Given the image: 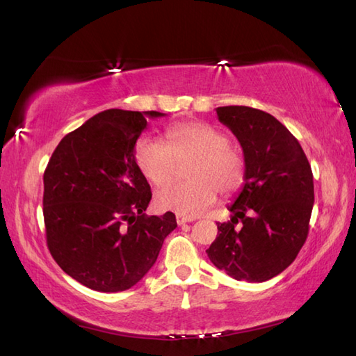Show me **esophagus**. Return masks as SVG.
Returning a JSON list of instances; mask_svg holds the SVG:
<instances>
[{
    "instance_id": "esophagus-1",
    "label": "esophagus",
    "mask_w": 356,
    "mask_h": 356,
    "mask_svg": "<svg viewBox=\"0 0 356 356\" xmlns=\"http://www.w3.org/2000/svg\"><path fill=\"white\" fill-rule=\"evenodd\" d=\"M193 220H194V217H186V216H180V214L176 216L177 225H185V223H190V222H193Z\"/></svg>"
}]
</instances>
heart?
Instances as JSON below:
<instances>
[{"label":"heart","mask_w":356,"mask_h":356,"mask_svg":"<svg viewBox=\"0 0 356 356\" xmlns=\"http://www.w3.org/2000/svg\"><path fill=\"white\" fill-rule=\"evenodd\" d=\"M166 145L153 138L136 140L133 159L140 174L156 186L176 177L177 165L191 162L185 184L165 186L154 197L161 211L194 217L223 195L237 193L245 184L246 162L241 151L229 145L228 134L205 122H180L165 130Z\"/></svg>","instance_id":"obj_1"}]
</instances>
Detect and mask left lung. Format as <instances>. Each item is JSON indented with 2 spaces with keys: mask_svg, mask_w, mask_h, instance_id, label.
I'll use <instances>...</instances> for the list:
<instances>
[{
  "mask_svg": "<svg viewBox=\"0 0 356 356\" xmlns=\"http://www.w3.org/2000/svg\"><path fill=\"white\" fill-rule=\"evenodd\" d=\"M217 116L243 148L246 179L228 207L231 220L217 223L207 254L229 277L261 283L283 272L305 245L314 207L312 170L297 138L269 113L228 105L218 107Z\"/></svg>",
  "mask_w": 356,
  "mask_h": 356,
  "instance_id": "left-lung-1",
  "label": "left lung"
}]
</instances>
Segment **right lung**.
Instances as JSON below:
<instances>
[{"label": "right lung", "mask_w": 356, "mask_h": 356, "mask_svg": "<svg viewBox=\"0 0 356 356\" xmlns=\"http://www.w3.org/2000/svg\"><path fill=\"white\" fill-rule=\"evenodd\" d=\"M159 111L110 108L64 136L44 171L42 213L53 259L99 292L127 291L156 263L172 213L147 216L151 188L133 148Z\"/></svg>", "instance_id": "obj_1"}]
</instances>
